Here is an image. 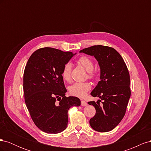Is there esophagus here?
<instances>
[{
  "label": "esophagus",
  "mask_w": 151,
  "mask_h": 151,
  "mask_svg": "<svg viewBox=\"0 0 151 151\" xmlns=\"http://www.w3.org/2000/svg\"><path fill=\"white\" fill-rule=\"evenodd\" d=\"M81 105L83 106H86L88 105V103H87V102H86L85 101H84V100H82L81 101Z\"/></svg>",
  "instance_id": "34e87169"
}]
</instances>
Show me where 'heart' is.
Segmentation results:
<instances>
[{
    "label": "heart",
    "instance_id": "heart-1",
    "mask_svg": "<svg viewBox=\"0 0 151 151\" xmlns=\"http://www.w3.org/2000/svg\"><path fill=\"white\" fill-rule=\"evenodd\" d=\"M79 64L84 69L88 71L87 77L88 79H94L96 77V73L94 71V62L92 59L88 56H81L77 60ZM71 63L68 62L63 65L61 72V76L63 79L67 82H70L71 81ZM91 88V85L88 82L84 83H76L69 87V93L74 96L83 98L88 93Z\"/></svg>",
    "mask_w": 151,
    "mask_h": 151
}]
</instances>
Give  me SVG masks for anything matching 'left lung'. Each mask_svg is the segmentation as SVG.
I'll use <instances>...</instances> for the list:
<instances>
[{
	"label": "left lung",
	"mask_w": 151,
	"mask_h": 151,
	"mask_svg": "<svg viewBox=\"0 0 151 151\" xmlns=\"http://www.w3.org/2000/svg\"><path fill=\"white\" fill-rule=\"evenodd\" d=\"M94 56L101 69L100 80L91 94L99 98L89 101L96 109L89 120L92 129L99 132L113 130L125 116L130 97V74L123 58L113 48L94 45L80 51Z\"/></svg>",
	"instance_id": "8db88e82"
}]
</instances>
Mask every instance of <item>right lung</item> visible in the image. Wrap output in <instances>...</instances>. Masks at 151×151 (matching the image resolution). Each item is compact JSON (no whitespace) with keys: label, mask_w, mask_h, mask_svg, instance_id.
Here are the masks:
<instances>
[{"label":"right lung","mask_w":151,"mask_h":151,"mask_svg":"<svg viewBox=\"0 0 151 151\" xmlns=\"http://www.w3.org/2000/svg\"><path fill=\"white\" fill-rule=\"evenodd\" d=\"M74 55L71 52L42 48L31 55L25 67V103L35 124L47 134L64 130L68 109L81 105L78 98L65 96L67 89L61 76L63 65Z\"/></svg>","instance_id":"right-lung-1"}]
</instances>
